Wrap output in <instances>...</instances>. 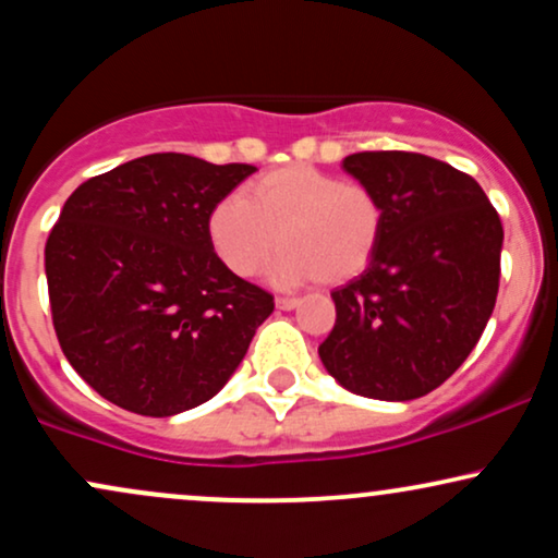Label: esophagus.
I'll return each instance as SVG.
<instances>
[{
    "instance_id": "1",
    "label": "esophagus",
    "mask_w": 558,
    "mask_h": 558,
    "mask_svg": "<svg viewBox=\"0 0 558 558\" xmlns=\"http://www.w3.org/2000/svg\"><path fill=\"white\" fill-rule=\"evenodd\" d=\"M275 304H278V310L291 312V310H296V306H299V299H278Z\"/></svg>"
}]
</instances>
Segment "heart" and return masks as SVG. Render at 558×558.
Masks as SVG:
<instances>
[{
	"label": "heart",
	"mask_w": 558,
	"mask_h": 558,
	"mask_svg": "<svg viewBox=\"0 0 558 558\" xmlns=\"http://www.w3.org/2000/svg\"><path fill=\"white\" fill-rule=\"evenodd\" d=\"M383 228V204L373 189L343 183L312 165H286L215 204L207 233L222 265L248 278L283 243L267 280L296 288L312 280L345 283L373 259Z\"/></svg>",
	"instance_id": "1"
}]
</instances>
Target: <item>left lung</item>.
Instances as JSON below:
<instances>
[{
    "label": "left lung",
    "instance_id": "left-lung-1",
    "mask_svg": "<svg viewBox=\"0 0 558 558\" xmlns=\"http://www.w3.org/2000/svg\"><path fill=\"white\" fill-rule=\"evenodd\" d=\"M343 170L383 204L380 241L360 278L330 296L319 360L377 401H412L448 380L493 315L504 228L475 178L414 151H360Z\"/></svg>",
    "mask_w": 558,
    "mask_h": 558
}]
</instances>
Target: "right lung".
I'll list each match as a JSON object with an SVG mask.
<instances>
[{"instance_id":"obj_1","label":"right lung","mask_w":558,"mask_h":558,"mask_svg":"<svg viewBox=\"0 0 558 558\" xmlns=\"http://www.w3.org/2000/svg\"><path fill=\"white\" fill-rule=\"evenodd\" d=\"M257 170L146 155L81 183L44 248L68 362L96 393L172 417L220 393L272 315L267 291L222 265L213 207Z\"/></svg>"}]
</instances>
